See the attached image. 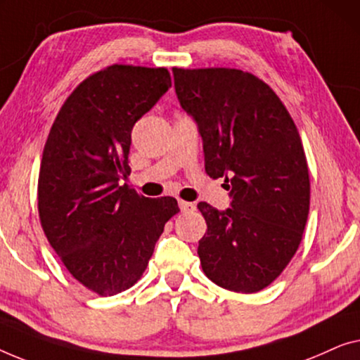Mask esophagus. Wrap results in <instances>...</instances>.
I'll list each match as a JSON object with an SVG mask.
<instances>
[{"mask_svg":"<svg viewBox=\"0 0 360 360\" xmlns=\"http://www.w3.org/2000/svg\"><path fill=\"white\" fill-rule=\"evenodd\" d=\"M179 209L181 212H194L195 204H192V202H186V200H179Z\"/></svg>","mask_w":360,"mask_h":360,"instance_id":"obj_1","label":"esophagus"}]
</instances>
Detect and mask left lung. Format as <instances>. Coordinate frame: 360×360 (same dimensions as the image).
<instances>
[{"label":"left lung","mask_w":360,"mask_h":360,"mask_svg":"<svg viewBox=\"0 0 360 360\" xmlns=\"http://www.w3.org/2000/svg\"><path fill=\"white\" fill-rule=\"evenodd\" d=\"M181 108L204 141L205 173L225 178L231 207L207 202L197 255L204 274L226 290L255 293L295 255L310 210L305 151L274 91L235 68H173Z\"/></svg>","instance_id":"1"}]
</instances>
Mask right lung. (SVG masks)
Segmentation results:
<instances>
[{
  "mask_svg": "<svg viewBox=\"0 0 360 360\" xmlns=\"http://www.w3.org/2000/svg\"><path fill=\"white\" fill-rule=\"evenodd\" d=\"M171 88L166 68L110 65L68 96L45 141L37 200L45 236L70 274L115 295L143 274L174 197L148 199L130 174L131 129Z\"/></svg>",
  "mask_w": 360,
  "mask_h": 360,
  "instance_id": "obj_1",
  "label": "right lung"
}]
</instances>
